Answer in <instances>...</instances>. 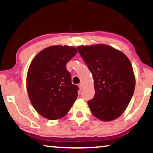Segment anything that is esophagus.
<instances>
[{"mask_svg": "<svg viewBox=\"0 0 153 153\" xmlns=\"http://www.w3.org/2000/svg\"><path fill=\"white\" fill-rule=\"evenodd\" d=\"M79 87H80V90H82L83 88H84V85H83L82 83H80V84H79Z\"/></svg>", "mask_w": 153, "mask_h": 153, "instance_id": "esophagus-1", "label": "esophagus"}]
</instances>
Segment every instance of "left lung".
<instances>
[{
	"mask_svg": "<svg viewBox=\"0 0 153 153\" xmlns=\"http://www.w3.org/2000/svg\"><path fill=\"white\" fill-rule=\"evenodd\" d=\"M94 82L95 94L88 105L91 113L102 121L120 117L127 108L135 89L131 64L121 51L107 45L78 47Z\"/></svg>",
	"mask_w": 153,
	"mask_h": 153,
	"instance_id": "8db88e82",
	"label": "left lung"
}]
</instances>
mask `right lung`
<instances>
[{"label":"right lung","mask_w":153,"mask_h":153,"mask_svg":"<svg viewBox=\"0 0 153 153\" xmlns=\"http://www.w3.org/2000/svg\"><path fill=\"white\" fill-rule=\"evenodd\" d=\"M78 51L74 47L54 45L38 53L30 63L26 88L30 103L42 117L51 120L68 113L78 97L66 64Z\"/></svg>","instance_id":"1"}]
</instances>
